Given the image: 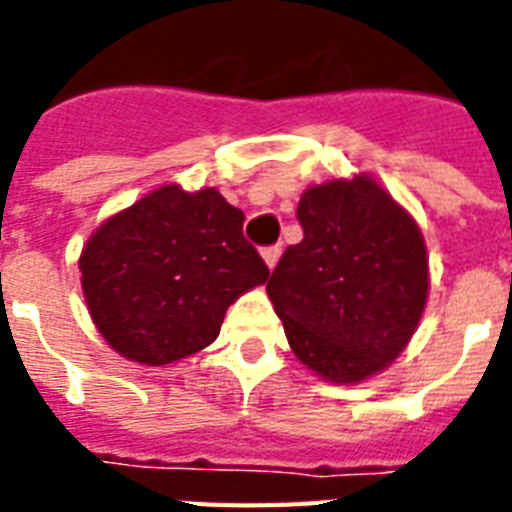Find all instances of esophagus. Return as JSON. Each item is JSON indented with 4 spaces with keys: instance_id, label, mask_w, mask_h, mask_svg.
Returning <instances> with one entry per match:
<instances>
[{
    "instance_id": "esophagus-1",
    "label": "esophagus",
    "mask_w": 512,
    "mask_h": 512,
    "mask_svg": "<svg viewBox=\"0 0 512 512\" xmlns=\"http://www.w3.org/2000/svg\"><path fill=\"white\" fill-rule=\"evenodd\" d=\"M279 257H281V247L279 244H271V247H265L263 249V260H265V265H268V268H276V263H279Z\"/></svg>"
}]
</instances>
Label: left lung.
<instances>
[{
  "label": "left lung",
  "instance_id": "left-lung-1",
  "mask_svg": "<svg viewBox=\"0 0 512 512\" xmlns=\"http://www.w3.org/2000/svg\"><path fill=\"white\" fill-rule=\"evenodd\" d=\"M303 241L268 281L295 356L324 380L358 382L404 350L428 297L414 220L369 177L335 180L297 204Z\"/></svg>",
  "mask_w": 512,
  "mask_h": 512
}]
</instances>
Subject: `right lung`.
Masks as SVG:
<instances>
[{
    "label": "right lung",
    "mask_w": 512,
    "mask_h": 512,
    "mask_svg": "<svg viewBox=\"0 0 512 512\" xmlns=\"http://www.w3.org/2000/svg\"><path fill=\"white\" fill-rule=\"evenodd\" d=\"M244 212L215 188L164 185L92 233L79 260L87 308L108 345L162 366L207 348L228 305L268 279Z\"/></svg>",
    "instance_id": "obj_1"
}]
</instances>
